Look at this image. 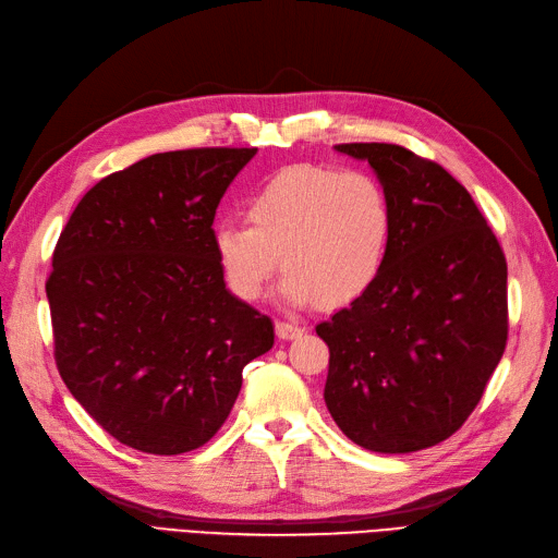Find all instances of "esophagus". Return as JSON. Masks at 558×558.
Masks as SVG:
<instances>
[{
	"label": "esophagus",
	"mask_w": 558,
	"mask_h": 558,
	"mask_svg": "<svg viewBox=\"0 0 558 558\" xmlns=\"http://www.w3.org/2000/svg\"><path fill=\"white\" fill-rule=\"evenodd\" d=\"M276 333H278V338L292 340V338H299L303 333V329L299 325H292V322H276Z\"/></svg>",
	"instance_id": "1"
}]
</instances>
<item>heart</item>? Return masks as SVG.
Instances as JSON below:
<instances>
[{
  "mask_svg": "<svg viewBox=\"0 0 558 558\" xmlns=\"http://www.w3.org/2000/svg\"><path fill=\"white\" fill-rule=\"evenodd\" d=\"M245 215L250 225L222 222L213 233L231 292L245 301L259 299L282 264L287 301L352 303L385 271L397 229L375 175L322 165L274 173L250 194Z\"/></svg>",
  "mask_w": 558,
  "mask_h": 558,
  "instance_id": "b5f03b06",
  "label": "heart"
}]
</instances>
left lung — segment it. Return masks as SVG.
Segmentation results:
<instances>
[{
  "label": "left lung",
  "mask_w": 558,
  "mask_h": 558,
  "mask_svg": "<svg viewBox=\"0 0 558 558\" xmlns=\"http://www.w3.org/2000/svg\"><path fill=\"white\" fill-rule=\"evenodd\" d=\"M387 187L397 229L366 294L317 325L329 345L325 401L371 452L438 445L480 403L508 343V264L473 196L397 143H338Z\"/></svg>",
  "instance_id": "1"
}]
</instances>
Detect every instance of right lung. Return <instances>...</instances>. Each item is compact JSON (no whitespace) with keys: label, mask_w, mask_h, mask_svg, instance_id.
<instances>
[{"label":"right lung","mask_w":558,"mask_h":558,"mask_svg":"<svg viewBox=\"0 0 558 558\" xmlns=\"http://www.w3.org/2000/svg\"><path fill=\"white\" fill-rule=\"evenodd\" d=\"M257 148L157 153L89 190L46 280L56 364L106 434L183 454L229 417L274 322L225 287L213 220Z\"/></svg>","instance_id":"obj_1"}]
</instances>
